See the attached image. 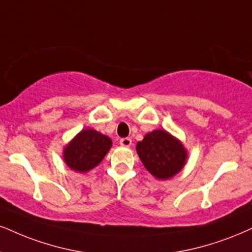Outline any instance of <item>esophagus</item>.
I'll return each instance as SVG.
<instances>
[{"label":"esophagus","instance_id":"34e87169","mask_svg":"<svg viewBox=\"0 0 252 252\" xmlns=\"http://www.w3.org/2000/svg\"><path fill=\"white\" fill-rule=\"evenodd\" d=\"M120 145L124 147H129L132 145V140L129 138H123L120 139Z\"/></svg>","mask_w":252,"mask_h":252}]
</instances>
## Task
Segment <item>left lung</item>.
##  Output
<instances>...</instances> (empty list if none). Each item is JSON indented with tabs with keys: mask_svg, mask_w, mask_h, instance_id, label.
<instances>
[{
	"mask_svg": "<svg viewBox=\"0 0 252 252\" xmlns=\"http://www.w3.org/2000/svg\"><path fill=\"white\" fill-rule=\"evenodd\" d=\"M136 152L146 169L160 180L178 174L187 160V152L181 142L162 129L146 134L136 145Z\"/></svg>",
	"mask_w": 252,
	"mask_h": 252,
	"instance_id": "1",
	"label": "left lung"
}]
</instances>
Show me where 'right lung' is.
Instances as JSON below:
<instances>
[{"instance_id": "add662e5", "label": "right lung", "mask_w": 252, "mask_h": 252, "mask_svg": "<svg viewBox=\"0 0 252 252\" xmlns=\"http://www.w3.org/2000/svg\"><path fill=\"white\" fill-rule=\"evenodd\" d=\"M111 146L108 136L94 129H84L65 147V163L76 172H89L101 162Z\"/></svg>"}]
</instances>
